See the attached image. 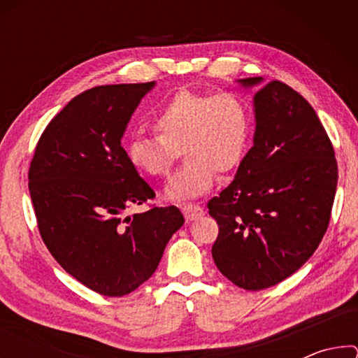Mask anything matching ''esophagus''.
I'll list each match as a JSON object with an SVG mask.
<instances>
[{"label": "esophagus", "instance_id": "1", "mask_svg": "<svg viewBox=\"0 0 358 358\" xmlns=\"http://www.w3.org/2000/svg\"><path fill=\"white\" fill-rule=\"evenodd\" d=\"M181 211H183V215H185L187 221H194V220H197V217H201L203 215V208L197 203L181 205Z\"/></svg>", "mask_w": 358, "mask_h": 358}]
</instances>
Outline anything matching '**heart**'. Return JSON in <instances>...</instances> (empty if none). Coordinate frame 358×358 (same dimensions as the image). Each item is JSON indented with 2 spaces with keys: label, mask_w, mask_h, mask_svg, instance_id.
<instances>
[{
  "label": "heart",
  "mask_w": 358,
  "mask_h": 358,
  "mask_svg": "<svg viewBox=\"0 0 358 358\" xmlns=\"http://www.w3.org/2000/svg\"><path fill=\"white\" fill-rule=\"evenodd\" d=\"M153 131V138H132L126 157L136 171L164 177L181 151L186 164L169 180L164 194L183 202L207 192L216 172L230 173L243 162L251 138V113L235 93L181 90L157 110Z\"/></svg>",
  "instance_id": "b5f03b06"
}]
</instances>
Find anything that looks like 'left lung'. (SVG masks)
<instances>
[{"instance_id": "1", "label": "left lung", "mask_w": 358, "mask_h": 358, "mask_svg": "<svg viewBox=\"0 0 358 358\" xmlns=\"http://www.w3.org/2000/svg\"><path fill=\"white\" fill-rule=\"evenodd\" d=\"M254 94V145L226 189L208 202L211 248L235 286L260 290L295 273L329 227L338 185L331 142L314 108L286 83L240 78Z\"/></svg>"}]
</instances>
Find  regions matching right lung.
Instances as JSON below:
<instances>
[{
    "label": "right lung",
    "instance_id": "add662e5",
    "mask_svg": "<svg viewBox=\"0 0 358 358\" xmlns=\"http://www.w3.org/2000/svg\"><path fill=\"white\" fill-rule=\"evenodd\" d=\"M153 88L155 82L102 85L76 96L42 132L29 166L47 250L101 295L131 294L150 280L185 222L173 205L124 216L155 197L121 147L132 113Z\"/></svg>",
    "mask_w": 358,
    "mask_h": 358
}]
</instances>
